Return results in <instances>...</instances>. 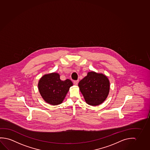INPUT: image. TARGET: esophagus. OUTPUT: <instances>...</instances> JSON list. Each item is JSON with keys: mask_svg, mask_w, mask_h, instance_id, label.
Instances as JSON below:
<instances>
[{"mask_svg": "<svg viewBox=\"0 0 150 150\" xmlns=\"http://www.w3.org/2000/svg\"><path fill=\"white\" fill-rule=\"evenodd\" d=\"M79 83V80H74V85H78V84Z\"/></svg>", "mask_w": 150, "mask_h": 150, "instance_id": "34e87169", "label": "esophagus"}]
</instances>
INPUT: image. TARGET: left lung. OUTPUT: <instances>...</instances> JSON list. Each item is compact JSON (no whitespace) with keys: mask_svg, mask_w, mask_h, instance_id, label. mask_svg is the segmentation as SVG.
<instances>
[{"mask_svg":"<svg viewBox=\"0 0 150 150\" xmlns=\"http://www.w3.org/2000/svg\"><path fill=\"white\" fill-rule=\"evenodd\" d=\"M78 86L86 103L92 106L102 104L110 91V81L107 76L95 72H88Z\"/></svg>","mask_w":150,"mask_h":150,"instance_id":"obj_1","label":"left lung"}]
</instances>
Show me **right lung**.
I'll return each mask as SVG.
<instances>
[{
	"instance_id": "obj_1",
	"label": "right lung",
	"mask_w": 150,
	"mask_h": 150,
	"mask_svg": "<svg viewBox=\"0 0 150 150\" xmlns=\"http://www.w3.org/2000/svg\"><path fill=\"white\" fill-rule=\"evenodd\" d=\"M72 85L70 80L62 81L59 74L52 73L45 74L40 78L38 82V90L46 102L57 105L62 102Z\"/></svg>"
}]
</instances>
